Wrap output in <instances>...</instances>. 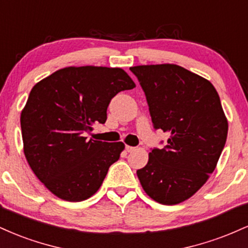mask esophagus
Returning a JSON list of instances; mask_svg holds the SVG:
<instances>
[{
    "label": "esophagus",
    "mask_w": 248,
    "mask_h": 248,
    "mask_svg": "<svg viewBox=\"0 0 248 248\" xmlns=\"http://www.w3.org/2000/svg\"><path fill=\"white\" fill-rule=\"evenodd\" d=\"M126 150L128 153H132L135 150V147H132V146H126Z\"/></svg>",
    "instance_id": "esophagus-1"
}]
</instances>
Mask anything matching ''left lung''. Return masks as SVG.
Instances as JSON below:
<instances>
[{
    "label": "left lung",
    "instance_id": "obj_1",
    "mask_svg": "<svg viewBox=\"0 0 248 248\" xmlns=\"http://www.w3.org/2000/svg\"><path fill=\"white\" fill-rule=\"evenodd\" d=\"M146 94L155 129L169 134L136 173L150 198L175 205L201 189L216 169L229 124L213 85L175 64L130 67Z\"/></svg>",
    "mask_w": 248,
    "mask_h": 248
}]
</instances>
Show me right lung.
<instances>
[{"instance_id":"right-lung-1","label":"right lung","mask_w":248,"mask_h":248,"mask_svg":"<svg viewBox=\"0 0 248 248\" xmlns=\"http://www.w3.org/2000/svg\"><path fill=\"white\" fill-rule=\"evenodd\" d=\"M135 84L119 67H64L37 82L21 113L24 155L58 198L81 202L98 191L124 149L86 138L107 120L112 98Z\"/></svg>"}]
</instances>
